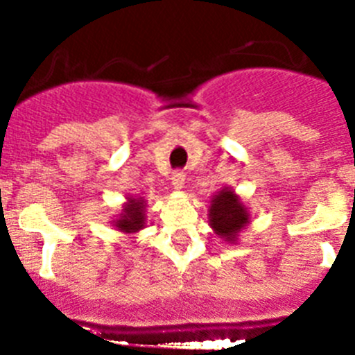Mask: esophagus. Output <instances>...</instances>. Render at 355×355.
<instances>
[{"instance_id": "obj_1", "label": "esophagus", "mask_w": 355, "mask_h": 355, "mask_svg": "<svg viewBox=\"0 0 355 355\" xmlns=\"http://www.w3.org/2000/svg\"><path fill=\"white\" fill-rule=\"evenodd\" d=\"M184 184L185 175L182 173V171H175V173L171 175V187H173L175 191H182V189H184Z\"/></svg>"}]
</instances>
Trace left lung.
<instances>
[{
  "label": "left lung",
  "instance_id": "obj_1",
  "mask_svg": "<svg viewBox=\"0 0 355 355\" xmlns=\"http://www.w3.org/2000/svg\"><path fill=\"white\" fill-rule=\"evenodd\" d=\"M249 223V211L232 189L225 187L213 196L209 206V225L214 234L227 242H237L239 234Z\"/></svg>",
  "mask_w": 355,
  "mask_h": 355
}]
</instances>
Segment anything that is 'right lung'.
I'll use <instances>...</instances> for the list:
<instances>
[{
  "label": "right lung",
  "mask_w": 355,
  "mask_h": 355,
  "mask_svg": "<svg viewBox=\"0 0 355 355\" xmlns=\"http://www.w3.org/2000/svg\"><path fill=\"white\" fill-rule=\"evenodd\" d=\"M116 230L125 234H135L146 227V200L144 198H127L120 218L113 221Z\"/></svg>",
  "instance_id": "add662e5"
}]
</instances>
